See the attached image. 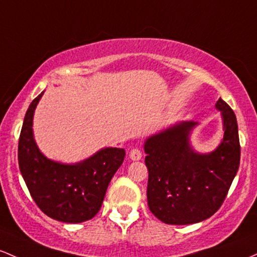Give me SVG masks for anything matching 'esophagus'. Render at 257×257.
<instances>
[{"label":"esophagus","mask_w":257,"mask_h":257,"mask_svg":"<svg viewBox=\"0 0 257 257\" xmlns=\"http://www.w3.org/2000/svg\"><path fill=\"white\" fill-rule=\"evenodd\" d=\"M128 157H130V159H131V160L138 161V160H141V158H142V152H141L140 149L135 148V149H132L131 152H130Z\"/></svg>","instance_id":"esophagus-1"}]
</instances>
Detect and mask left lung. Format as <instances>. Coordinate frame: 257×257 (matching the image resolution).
<instances>
[{
  "label": "left lung",
  "instance_id": "8db88e82",
  "mask_svg": "<svg viewBox=\"0 0 257 257\" xmlns=\"http://www.w3.org/2000/svg\"><path fill=\"white\" fill-rule=\"evenodd\" d=\"M223 138L209 153L193 148L191 135L199 125L180 121L144 141L148 169L147 199L153 215L167 224L201 222L220 209L240 161L235 114L221 98Z\"/></svg>",
  "mask_w": 257,
  "mask_h": 257
}]
</instances>
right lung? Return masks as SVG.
<instances>
[{"mask_svg": "<svg viewBox=\"0 0 257 257\" xmlns=\"http://www.w3.org/2000/svg\"><path fill=\"white\" fill-rule=\"evenodd\" d=\"M43 92L29 105L19 137V169L36 205L53 220L80 223L94 217L125 149L106 147L87 159L64 164L48 159L34 138V114Z\"/></svg>", "mask_w": 257, "mask_h": 257, "instance_id": "add662e5", "label": "right lung"}]
</instances>
